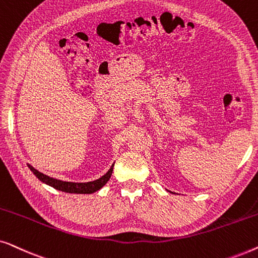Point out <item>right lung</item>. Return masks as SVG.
<instances>
[{"mask_svg": "<svg viewBox=\"0 0 258 258\" xmlns=\"http://www.w3.org/2000/svg\"><path fill=\"white\" fill-rule=\"evenodd\" d=\"M114 164H111V167L109 170L105 172V174L102 176V177L95 179V181L91 182H67V181H61V179L50 177V176L44 175L43 172L38 171L35 169L33 165L28 164V167L33 174L36 176V177L40 179L41 182H43L44 184L49 186H52V188L56 190H59V191L63 192H69V194H94L98 191V190L103 188V186L107 184V182L110 178L112 174V169H114Z\"/></svg>", "mask_w": 258, "mask_h": 258, "instance_id": "add662e5", "label": "right lung"}]
</instances>
